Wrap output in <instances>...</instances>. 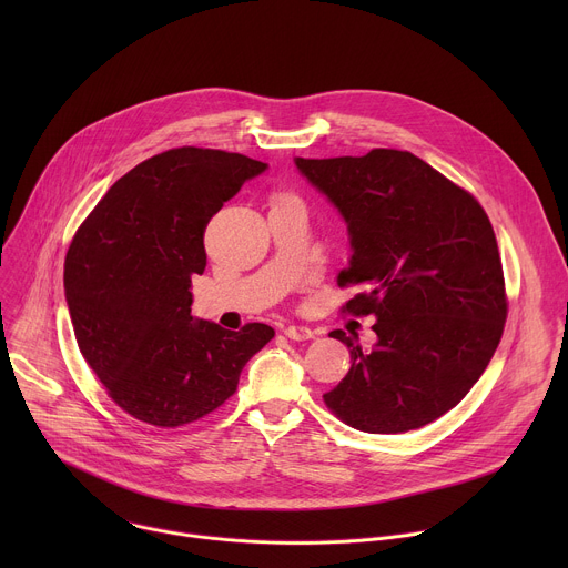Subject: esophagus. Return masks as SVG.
Instances as JSON below:
<instances>
[{
	"label": "esophagus",
	"instance_id": "obj_1",
	"mask_svg": "<svg viewBox=\"0 0 568 568\" xmlns=\"http://www.w3.org/2000/svg\"><path fill=\"white\" fill-rule=\"evenodd\" d=\"M283 335H285L287 339H292V342H305V339H312V337H314L312 331L305 328V326H287V328L283 331Z\"/></svg>",
	"mask_w": 568,
	"mask_h": 568
}]
</instances>
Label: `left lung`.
Listing matches in <instances>:
<instances>
[{"instance_id": "1", "label": "left lung", "mask_w": 568, "mask_h": 568, "mask_svg": "<svg viewBox=\"0 0 568 568\" xmlns=\"http://www.w3.org/2000/svg\"><path fill=\"white\" fill-rule=\"evenodd\" d=\"M298 173L348 224L351 261L337 283L373 314L377 342L333 331L351 371L326 395L346 425L368 434L425 427L454 409L490 364L508 314L501 256L480 204L404 150L303 159Z\"/></svg>"}]
</instances>
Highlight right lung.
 Segmentation results:
<instances>
[{
    "instance_id": "right-lung-1",
    "label": "right lung",
    "mask_w": 568,
    "mask_h": 568,
    "mask_svg": "<svg viewBox=\"0 0 568 568\" xmlns=\"http://www.w3.org/2000/svg\"><path fill=\"white\" fill-rule=\"evenodd\" d=\"M265 171L237 152L166 150L125 173L75 231L64 258L75 342L132 418L154 427L200 420L274 337L265 323L231 333L191 314L209 220Z\"/></svg>"
}]
</instances>
